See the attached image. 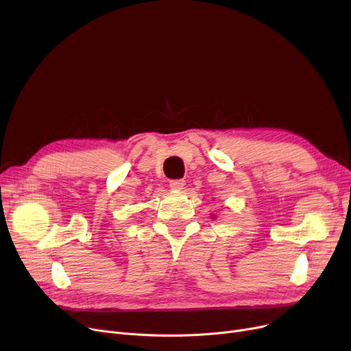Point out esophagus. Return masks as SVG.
<instances>
[{
    "instance_id": "esophagus-1",
    "label": "esophagus",
    "mask_w": 351,
    "mask_h": 351,
    "mask_svg": "<svg viewBox=\"0 0 351 351\" xmlns=\"http://www.w3.org/2000/svg\"><path fill=\"white\" fill-rule=\"evenodd\" d=\"M185 180L183 179H176V180H171L169 182V186H171V189H173V191H182L183 189V186H185Z\"/></svg>"
}]
</instances>
